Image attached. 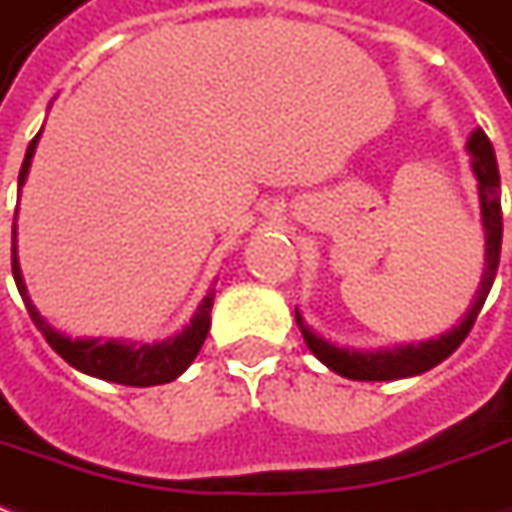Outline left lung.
I'll list each match as a JSON object with an SVG mask.
<instances>
[{"label":"left lung","mask_w":512,"mask_h":512,"mask_svg":"<svg viewBox=\"0 0 512 512\" xmlns=\"http://www.w3.org/2000/svg\"><path fill=\"white\" fill-rule=\"evenodd\" d=\"M468 154H471L473 174L479 180L482 225H485V273H482V284H479V293L473 298L471 310L465 312L459 327L440 335L437 341L380 349V352H355V349L329 344L304 324L301 312L296 310V324L307 346H310V352L332 372L349 377V380H400V377L423 375L448 355H454L459 344L468 338V332L476 324V315L485 307V298H488L496 270H499V253H502V202H499V185L502 183H499V166H496L493 143L482 129H476L468 140Z\"/></svg>","instance_id":"8db88e82"}]
</instances>
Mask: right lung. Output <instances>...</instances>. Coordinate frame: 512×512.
I'll return each mask as SVG.
<instances>
[{
    "label": "right lung",
    "instance_id": "obj_1",
    "mask_svg": "<svg viewBox=\"0 0 512 512\" xmlns=\"http://www.w3.org/2000/svg\"><path fill=\"white\" fill-rule=\"evenodd\" d=\"M41 135V132H39ZM39 135L30 140L27 146V154H24L22 171H19V191H22L24 177L30 171V160H33V152H36V143H39ZM10 256H13V279H16V287L24 298V307L30 312L33 324L39 327V332L47 338V344L56 349L61 358L70 363L72 369L84 372V375L101 377V380H109V383H120V386H160V383H171L174 377H180L191 366V360L197 358V352L205 344V335L211 329V307H214V293L202 298V304L194 312L191 324L168 338V341H160V344H123V341H81V338H67L61 335L56 327H50L44 318L39 315V310L33 307V301L27 296V287H24L22 270H19V259H16V225H13V248H10Z\"/></svg>",
    "mask_w": 512,
    "mask_h": 512
}]
</instances>
